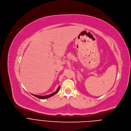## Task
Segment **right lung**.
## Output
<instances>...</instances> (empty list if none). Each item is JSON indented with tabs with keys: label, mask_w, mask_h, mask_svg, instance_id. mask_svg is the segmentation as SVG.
Listing matches in <instances>:
<instances>
[{
	"label": "right lung",
	"mask_w": 131,
	"mask_h": 131,
	"mask_svg": "<svg viewBox=\"0 0 131 131\" xmlns=\"http://www.w3.org/2000/svg\"><path fill=\"white\" fill-rule=\"evenodd\" d=\"M60 89V86H59L58 87V90H57V91L52 93V94H50L47 95L41 96V95H35V94H32V95H34V96H35V97H37V98L40 99H48V98H49V97H51V96H52L54 95L55 94H57V93L59 91Z\"/></svg>",
	"instance_id": "1"
}]
</instances>
